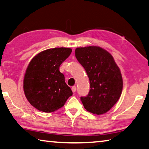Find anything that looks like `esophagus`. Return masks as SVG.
I'll use <instances>...</instances> for the list:
<instances>
[{"mask_svg": "<svg viewBox=\"0 0 149 149\" xmlns=\"http://www.w3.org/2000/svg\"><path fill=\"white\" fill-rule=\"evenodd\" d=\"M72 91L73 93H75V91H76V87H75V86L72 87Z\"/></svg>", "mask_w": 149, "mask_h": 149, "instance_id": "esophagus-1", "label": "esophagus"}]
</instances>
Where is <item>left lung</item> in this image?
<instances>
[{"instance_id": "1", "label": "left lung", "mask_w": 149, "mask_h": 149, "mask_svg": "<svg viewBox=\"0 0 149 149\" xmlns=\"http://www.w3.org/2000/svg\"><path fill=\"white\" fill-rule=\"evenodd\" d=\"M75 52L90 81L89 94L81 97L84 107L93 114H105L122 95L123 79L119 67L112 54L100 47H78Z\"/></svg>"}]
</instances>
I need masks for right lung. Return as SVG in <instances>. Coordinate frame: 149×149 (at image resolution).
Returning a JSON list of instances; mask_svg holds the SVG:
<instances>
[{
  "instance_id": "1",
  "label": "right lung",
  "mask_w": 149,
  "mask_h": 149,
  "mask_svg": "<svg viewBox=\"0 0 149 149\" xmlns=\"http://www.w3.org/2000/svg\"><path fill=\"white\" fill-rule=\"evenodd\" d=\"M72 51L70 48H54L39 52L27 65L24 77V91L33 107L50 113L58 110L72 95L60 65Z\"/></svg>"
}]
</instances>
